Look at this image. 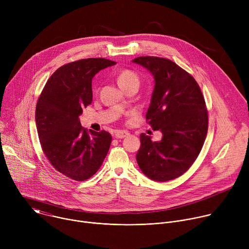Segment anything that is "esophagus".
Returning <instances> with one entry per match:
<instances>
[{"mask_svg":"<svg viewBox=\"0 0 249 249\" xmlns=\"http://www.w3.org/2000/svg\"><path fill=\"white\" fill-rule=\"evenodd\" d=\"M128 135H129V133L126 131H116L114 134L115 138H117V139H123V138L127 137Z\"/></svg>","mask_w":249,"mask_h":249,"instance_id":"esophagus-1","label":"esophagus"}]
</instances>
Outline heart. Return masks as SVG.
Wrapping results in <instances>:
<instances>
[{
    "label": "heart",
    "instance_id": "obj_1",
    "mask_svg": "<svg viewBox=\"0 0 249 249\" xmlns=\"http://www.w3.org/2000/svg\"><path fill=\"white\" fill-rule=\"evenodd\" d=\"M117 82L121 89H125L127 87L134 86V85L139 87L140 79H139V76L135 72H133L132 70L125 69L118 73Z\"/></svg>",
    "mask_w": 249,
    "mask_h": 249
}]
</instances>
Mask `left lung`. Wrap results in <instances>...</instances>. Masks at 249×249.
Masks as SVG:
<instances>
[{
    "label": "left lung",
    "mask_w": 249,
    "mask_h": 249,
    "mask_svg": "<svg viewBox=\"0 0 249 249\" xmlns=\"http://www.w3.org/2000/svg\"><path fill=\"white\" fill-rule=\"evenodd\" d=\"M134 63L149 70L155 88L146 119L162 138L153 142L141 134L137 162L150 179L177 178L193 164L208 132V111L199 85L185 70L160 57H138Z\"/></svg>",
    "instance_id": "obj_1"
}]
</instances>
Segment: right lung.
I'll list each match as a JSON object with an SVG mask.
<instances>
[{"instance_id": "obj_1", "label": "right lung", "mask_w": 249, "mask_h": 249, "mask_svg": "<svg viewBox=\"0 0 249 249\" xmlns=\"http://www.w3.org/2000/svg\"><path fill=\"white\" fill-rule=\"evenodd\" d=\"M115 64L104 58L66 64L53 73L37 100L35 122L42 151L54 168L71 179L90 178L110 148L108 132H88L79 117L92 101V78Z\"/></svg>"}]
</instances>
